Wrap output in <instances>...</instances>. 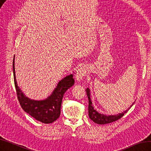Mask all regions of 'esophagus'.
I'll list each match as a JSON object with an SVG mask.
<instances>
[{"instance_id":"obj_1","label":"esophagus","mask_w":151,"mask_h":151,"mask_svg":"<svg viewBox=\"0 0 151 151\" xmlns=\"http://www.w3.org/2000/svg\"><path fill=\"white\" fill-rule=\"evenodd\" d=\"M87 73V69L85 67H80L76 74V78L78 81H81Z\"/></svg>"}]
</instances>
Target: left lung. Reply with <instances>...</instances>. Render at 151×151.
Masks as SVG:
<instances>
[{
	"instance_id": "left-lung-1",
	"label": "left lung",
	"mask_w": 151,
	"mask_h": 151,
	"mask_svg": "<svg viewBox=\"0 0 151 151\" xmlns=\"http://www.w3.org/2000/svg\"><path fill=\"white\" fill-rule=\"evenodd\" d=\"M86 91V94L88 98V102H89V103H88V115H89V117L91 120H93L94 122L97 123L98 124H107L115 122V121L119 120L124 115L125 113H126L128 111V110L130 109V108L134 104L133 103L129 108L126 110V111L122 113H119L118 115H116L106 116L105 115H102V114L99 113L96 110H95L93 109V107L92 106V103H91V99L90 97V90L88 89V88H87Z\"/></svg>"
}]
</instances>
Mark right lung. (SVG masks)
<instances>
[{"label": "right lung", "mask_w": 151, "mask_h": 151, "mask_svg": "<svg viewBox=\"0 0 151 151\" xmlns=\"http://www.w3.org/2000/svg\"><path fill=\"white\" fill-rule=\"evenodd\" d=\"M14 86L18 100L21 107L33 118L44 124H50L60 116L61 105L63 95L68 88L74 84L73 75L70 74L61 80L52 95L44 101H34L26 97L18 88L14 72V56L13 61Z\"/></svg>", "instance_id": "right-lung-1"}]
</instances>
